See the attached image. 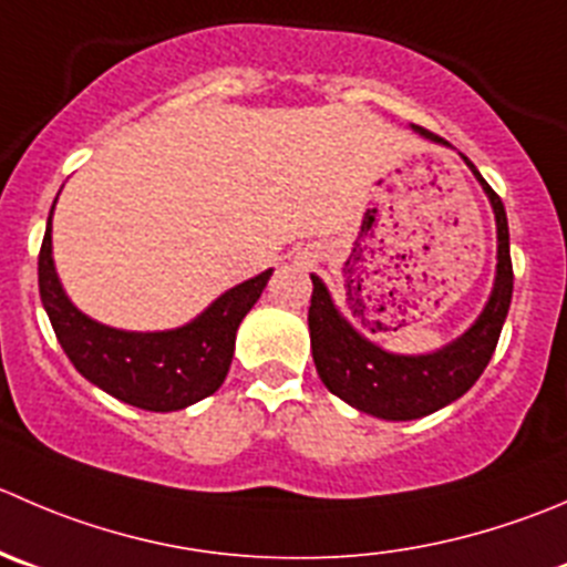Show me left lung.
<instances>
[{
    "instance_id": "8db88e82",
    "label": "left lung",
    "mask_w": 567,
    "mask_h": 567,
    "mask_svg": "<svg viewBox=\"0 0 567 567\" xmlns=\"http://www.w3.org/2000/svg\"><path fill=\"white\" fill-rule=\"evenodd\" d=\"M412 130L426 141L446 144L441 135L412 124ZM449 146V144H446ZM474 177L485 188L491 199L493 216H496V282H493L491 299L474 323L443 349L432 354H393L382 346L362 338L354 327L334 307L327 285L310 274L312 299L307 323H310V346L316 371L329 393L343 399L346 404L357 406L368 415L384 417V421H412L423 417L441 406L452 404L460 395L474 388L476 379L491 362L496 351L498 334H502L504 318L513 301V260H509V227L507 213L496 190L482 179L474 163L463 155Z\"/></svg>"
}]
</instances>
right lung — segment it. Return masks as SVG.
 <instances>
[{
  "label": "right lung",
  "instance_id": "obj_1",
  "mask_svg": "<svg viewBox=\"0 0 567 567\" xmlns=\"http://www.w3.org/2000/svg\"><path fill=\"white\" fill-rule=\"evenodd\" d=\"M268 277L271 268L235 285L185 327L126 332L93 321L65 296L52 260V213L38 255L43 310L65 357L104 393L150 412L185 410L221 388L233 362L235 332L260 299Z\"/></svg>",
  "mask_w": 567,
  "mask_h": 567
}]
</instances>
